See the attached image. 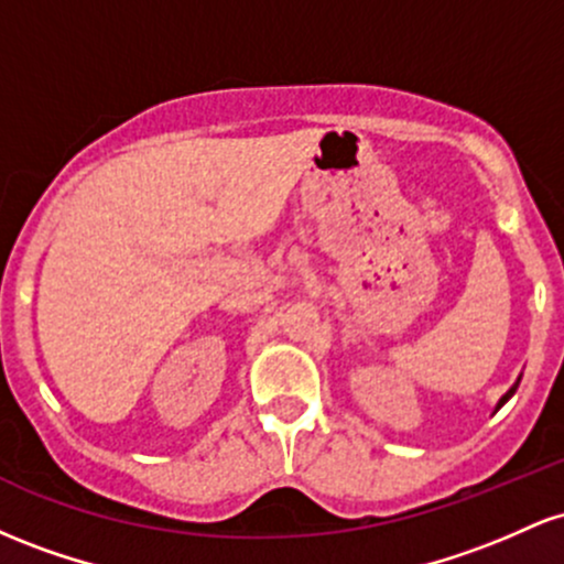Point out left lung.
<instances>
[{"label": "left lung", "instance_id": "8db88e82", "mask_svg": "<svg viewBox=\"0 0 564 564\" xmlns=\"http://www.w3.org/2000/svg\"><path fill=\"white\" fill-rule=\"evenodd\" d=\"M517 387H520V379H517V381H514V384H511V387H509V392H507V394H503V398H501V400H498V405H496V411H498V408H501V405H503V403H507V400H509V398H511V394H514V392H517Z\"/></svg>", "mask_w": 564, "mask_h": 564}]
</instances>
